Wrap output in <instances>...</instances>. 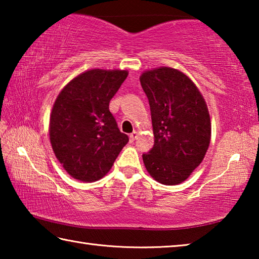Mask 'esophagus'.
Instances as JSON below:
<instances>
[{
    "instance_id": "34e87169",
    "label": "esophagus",
    "mask_w": 259,
    "mask_h": 259,
    "mask_svg": "<svg viewBox=\"0 0 259 259\" xmlns=\"http://www.w3.org/2000/svg\"><path fill=\"white\" fill-rule=\"evenodd\" d=\"M137 137H138V133H137V131H134L133 134H130V142L131 143L135 142L136 138H137Z\"/></svg>"
}]
</instances>
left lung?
I'll return each instance as SVG.
<instances>
[{
    "mask_svg": "<svg viewBox=\"0 0 259 259\" xmlns=\"http://www.w3.org/2000/svg\"><path fill=\"white\" fill-rule=\"evenodd\" d=\"M151 108L154 146L143 154L148 174L177 185L202 162L211 137L209 111L192 80L178 69L159 67L140 76Z\"/></svg>",
    "mask_w": 259,
    "mask_h": 259,
    "instance_id": "8db88e82",
    "label": "left lung"
}]
</instances>
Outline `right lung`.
I'll return each mask as SVG.
<instances>
[{"mask_svg":"<svg viewBox=\"0 0 259 259\" xmlns=\"http://www.w3.org/2000/svg\"><path fill=\"white\" fill-rule=\"evenodd\" d=\"M128 71L91 69L65 85L52 107L49 135L64 169L81 182L103 178L129 142L122 134L109 102Z\"/></svg>","mask_w":259,"mask_h":259,"instance_id":"right-lung-1","label":"right lung"}]
</instances>
